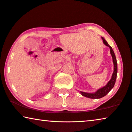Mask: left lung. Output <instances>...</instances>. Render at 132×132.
<instances>
[{
	"instance_id": "left-lung-1",
	"label": "left lung",
	"mask_w": 132,
	"mask_h": 132,
	"mask_svg": "<svg viewBox=\"0 0 132 132\" xmlns=\"http://www.w3.org/2000/svg\"><path fill=\"white\" fill-rule=\"evenodd\" d=\"M102 39L103 40V42L104 44L106 46L109 47L110 48V53L112 55V60H113V65H114V71L113 74L112 75L111 79L110 81L107 83L106 85L103 87L100 88L96 92L94 93H86L84 92L80 91L81 94L82 95L87 98H91V99H99L102 98V97L106 95L108 93H109L110 90H111L112 88H113L114 85H115L116 77H117V72H118V65H117V61H116V58L115 57V54L114 53V51L112 49V47L109 46L108 43H107L106 41L105 40V38L102 37Z\"/></svg>"
}]
</instances>
